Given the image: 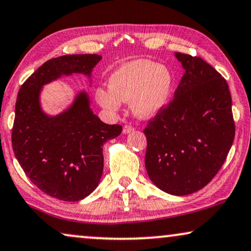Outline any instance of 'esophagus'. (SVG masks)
Segmentation results:
<instances>
[{
  "label": "esophagus",
  "instance_id": "esophagus-1",
  "mask_svg": "<svg viewBox=\"0 0 251 251\" xmlns=\"http://www.w3.org/2000/svg\"><path fill=\"white\" fill-rule=\"evenodd\" d=\"M133 131H134V128H133L131 125H125L123 128L124 134H129V133H132Z\"/></svg>",
  "mask_w": 251,
  "mask_h": 251
}]
</instances>
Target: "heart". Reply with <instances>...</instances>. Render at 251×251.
Masks as SVG:
<instances>
[{
	"mask_svg": "<svg viewBox=\"0 0 251 251\" xmlns=\"http://www.w3.org/2000/svg\"><path fill=\"white\" fill-rule=\"evenodd\" d=\"M175 89V76L168 68L148 59L120 65L109 78V89L98 88L96 102L110 112L118 111L122 102H131L138 119L155 118L169 105Z\"/></svg>",
	"mask_w": 251,
	"mask_h": 251,
	"instance_id": "heart-1",
	"label": "heart"
}]
</instances>
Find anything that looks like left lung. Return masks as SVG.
I'll list each match as a JSON object with an SVG mask.
<instances>
[{
    "mask_svg": "<svg viewBox=\"0 0 251 251\" xmlns=\"http://www.w3.org/2000/svg\"><path fill=\"white\" fill-rule=\"evenodd\" d=\"M185 70L175 99L145 128L153 185L183 196L202 189L225 162L235 134L226 80L200 57L176 52Z\"/></svg>",
    "mask_w": 251,
    "mask_h": 251,
    "instance_id": "obj_1",
    "label": "left lung"
}]
</instances>
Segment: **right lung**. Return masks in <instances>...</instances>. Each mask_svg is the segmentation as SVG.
Here are the masks:
<instances>
[{
  "label": "right lung",
  "instance_id": "1",
  "mask_svg": "<svg viewBox=\"0 0 251 251\" xmlns=\"http://www.w3.org/2000/svg\"><path fill=\"white\" fill-rule=\"evenodd\" d=\"M102 56L65 55L40 66L18 92L12 128L13 152L29 180L61 201L76 202L94 192L103 173V145L122 133L93 112L85 89L57 115L42 108L43 87L62 76L92 72Z\"/></svg>",
  "mask_w": 251,
  "mask_h": 251
}]
</instances>
